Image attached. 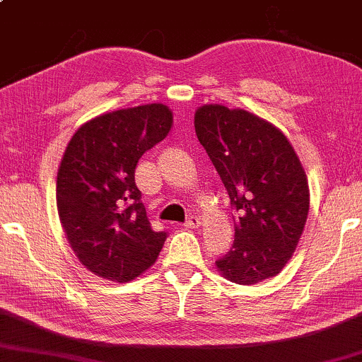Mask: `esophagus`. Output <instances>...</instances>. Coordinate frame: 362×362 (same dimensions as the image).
Wrapping results in <instances>:
<instances>
[{
	"instance_id": "1",
	"label": "esophagus",
	"mask_w": 362,
	"mask_h": 362,
	"mask_svg": "<svg viewBox=\"0 0 362 362\" xmlns=\"http://www.w3.org/2000/svg\"><path fill=\"white\" fill-rule=\"evenodd\" d=\"M202 226V221L198 216H190L185 223V228H190V230H197V228Z\"/></svg>"
}]
</instances>
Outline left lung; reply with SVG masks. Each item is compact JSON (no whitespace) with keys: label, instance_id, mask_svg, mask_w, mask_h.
<instances>
[{"label":"left lung","instance_id":"1","mask_svg":"<svg viewBox=\"0 0 362 362\" xmlns=\"http://www.w3.org/2000/svg\"><path fill=\"white\" fill-rule=\"evenodd\" d=\"M195 132L238 210L234 244L216 261L218 272L239 285L277 276L295 252L310 208L297 152L281 129L241 108L200 106Z\"/></svg>","mask_w":362,"mask_h":362}]
</instances>
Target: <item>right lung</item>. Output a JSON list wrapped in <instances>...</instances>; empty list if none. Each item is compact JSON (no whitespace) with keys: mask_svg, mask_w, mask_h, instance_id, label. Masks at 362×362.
<instances>
[{"mask_svg":"<svg viewBox=\"0 0 362 362\" xmlns=\"http://www.w3.org/2000/svg\"><path fill=\"white\" fill-rule=\"evenodd\" d=\"M172 123L162 103L111 111L81 124L65 147L55 192L59 220L81 266L95 276L124 284L159 257L167 234L152 230L134 170Z\"/></svg>","mask_w":362,"mask_h":362,"instance_id":"obj_1","label":"right lung"}]
</instances>
